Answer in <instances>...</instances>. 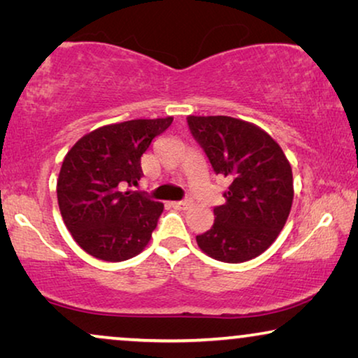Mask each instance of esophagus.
Returning <instances> with one entry per match:
<instances>
[{
  "label": "esophagus",
  "mask_w": 358,
  "mask_h": 358,
  "mask_svg": "<svg viewBox=\"0 0 358 358\" xmlns=\"http://www.w3.org/2000/svg\"><path fill=\"white\" fill-rule=\"evenodd\" d=\"M174 208H179V210H187L192 207V199H185V200H180V202H173L171 203Z\"/></svg>",
  "instance_id": "obj_1"
}]
</instances>
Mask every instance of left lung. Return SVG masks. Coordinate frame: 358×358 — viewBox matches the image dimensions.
Masks as SVG:
<instances>
[{"mask_svg":"<svg viewBox=\"0 0 358 358\" xmlns=\"http://www.w3.org/2000/svg\"><path fill=\"white\" fill-rule=\"evenodd\" d=\"M189 129L217 174L229 179L227 202L197 244L212 259L251 261L275 241L293 202V176L280 145L261 127L228 115H189Z\"/></svg>","mask_w":358,"mask_h":358,"instance_id":"1","label":"left lung"}]
</instances>
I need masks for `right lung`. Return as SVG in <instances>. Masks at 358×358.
Listing matches in <instances>:
<instances>
[{"instance_id":"obj_1","label":"right lung","mask_w":358,"mask_h":358,"mask_svg":"<svg viewBox=\"0 0 358 358\" xmlns=\"http://www.w3.org/2000/svg\"><path fill=\"white\" fill-rule=\"evenodd\" d=\"M173 124L135 119L99 127L81 136L63 159L58 207L83 251L107 262L135 257L150 243L164 205L130 187L143 176L141 156Z\"/></svg>"}]
</instances>
